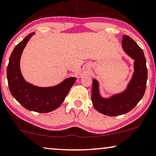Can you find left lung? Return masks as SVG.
Here are the masks:
<instances>
[{"mask_svg": "<svg viewBox=\"0 0 156 156\" xmlns=\"http://www.w3.org/2000/svg\"><path fill=\"white\" fill-rule=\"evenodd\" d=\"M122 42L125 52L135 60V72L127 90L106 99L99 95L98 82L93 80V105L100 113L111 117L122 115L131 111L143 97L146 89L147 69L143 50L129 36L124 35Z\"/></svg>", "mask_w": 156, "mask_h": 156, "instance_id": "1", "label": "left lung"}]
</instances>
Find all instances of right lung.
<instances>
[{
    "label": "right lung",
    "instance_id": "add662e5",
    "mask_svg": "<svg viewBox=\"0 0 156 156\" xmlns=\"http://www.w3.org/2000/svg\"><path fill=\"white\" fill-rule=\"evenodd\" d=\"M34 34L27 35L14 47L7 66L9 90L16 101L29 111L47 113L58 108L64 101L76 78H69L56 86L41 88L26 82L20 71V58L23 48Z\"/></svg>",
    "mask_w": 156,
    "mask_h": 156
}]
</instances>
